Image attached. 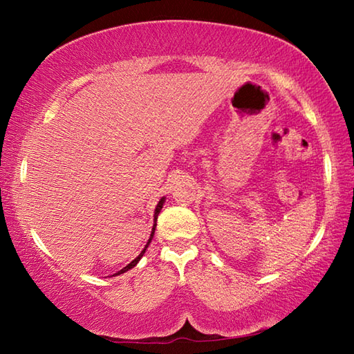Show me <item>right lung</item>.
Instances as JSON below:
<instances>
[{"instance_id": "1", "label": "right lung", "mask_w": 354, "mask_h": 354, "mask_svg": "<svg viewBox=\"0 0 354 354\" xmlns=\"http://www.w3.org/2000/svg\"><path fill=\"white\" fill-rule=\"evenodd\" d=\"M162 204H164V198L160 201V202H158V205H156V208H155V219L153 221H156L158 219V214H160V212H161V208H162ZM155 227H156V223L153 225V228H152V234H150V239H149V242H147V245L145 246V250H142L141 252H140V255H138V257L137 259H135V260H132L131 263H129V265H127L126 268H123L122 270H118V272L117 274H114V275H120V274H123V272H126V270H129V269H132L135 265H137V263L140 261V259L142 257V254H145L146 252V248L149 246V243H150V240H152V237H153V234H155Z\"/></svg>"}]
</instances>
